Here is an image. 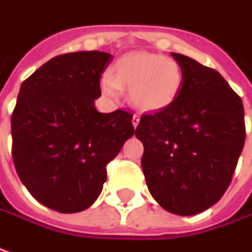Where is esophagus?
I'll return each mask as SVG.
<instances>
[{
  "mask_svg": "<svg viewBox=\"0 0 252 252\" xmlns=\"http://www.w3.org/2000/svg\"><path fill=\"white\" fill-rule=\"evenodd\" d=\"M139 122H140V116H139V115H133L131 123H133V126H134V127H137V126H139Z\"/></svg>",
  "mask_w": 252,
  "mask_h": 252,
  "instance_id": "obj_1",
  "label": "esophagus"
}]
</instances>
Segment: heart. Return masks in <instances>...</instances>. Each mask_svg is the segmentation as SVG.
<instances>
[{
	"label": "heart",
	"mask_w": 252,
	"mask_h": 252,
	"mask_svg": "<svg viewBox=\"0 0 252 252\" xmlns=\"http://www.w3.org/2000/svg\"><path fill=\"white\" fill-rule=\"evenodd\" d=\"M184 83L182 68L174 59L161 54L133 52L115 64V75L105 73L101 78L102 92L119 98L122 87L130 88L131 102L147 112H160L178 98Z\"/></svg>",
	"instance_id": "b5f03b06"
}]
</instances>
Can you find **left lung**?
Returning a JSON list of instances; mask_svg holds the SVG:
<instances>
[{"mask_svg": "<svg viewBox=\"0 0 252 252\" xmlns=\"http://www.w3.org/2000/svg\"><path fill=\"white\" fill-rule=\"evenodd\" d=\"M184 83L175 102L143 115L136 137L151 196L179 216L206 210L228 188L246 140L243 101L227 81L196 60L171 53Z\"/></svg>", "mask_w": 252, "mask_h": 252, "instance_id": "8db88e82", "label": "left lung"}]
</instances>
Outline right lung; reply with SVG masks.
I'll return each mask as SVG.
<instances>
[{"instance_id":"right-lung-1","label":"right lung","mask_w":252,"mask_h":252,"mask_svg":"<svg viewBox=\"0 0 252 252\" xmlns=\"http://www.w3.org/2000/svg\"><path fill=\"white\" fill-rule=\"evenodd\" d=\"M112 59L96 50L62 54L21 85L11 118L15 168L31 195L56 212L90 208L108 162L134 133L131 113L95 108Z\"/></svg>"}]
</instances>
